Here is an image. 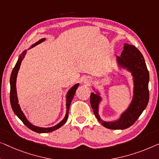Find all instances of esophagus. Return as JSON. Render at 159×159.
<instances>
[{
    "label": "esophagus",
    "mask_w": 159,
    "mask_h": 159,
    "mask_svg": "<svg viewBox=\"0 0 159 159\" xmlns=\"http://www.w3.org/2000/svg\"><path fill=\"white\" fill-rule=\"evenodd\" d=\"M90 79H88V78H86V79H84V83H89V81H90Z\"/></svg>",
    "instance_id": "obj_1"
}]
</instances>
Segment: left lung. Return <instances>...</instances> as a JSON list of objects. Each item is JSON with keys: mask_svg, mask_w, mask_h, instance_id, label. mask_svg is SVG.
Returning <instances> with one entry per match:
<instances>
[{"mask_svg": "<svg viewBox=\"0 0 159 159\" xmlns=\"http://www.w3.org/2000/svg\"><path fill=\"white\" fill-rule=\"evenodd\" d=\"M117 62L120 68H125L133 77L134 90L133 100L120 119L113 122H105L99 115V105L102 98L94 93H91L90 102L96 117L102 125L111 129H124L132 126L146 108L149 100V73L141 52L135 46L125 44L121 55L117 56Z\"/></svg>", "mask_w": 159, "mask_h": 159, "instance_id": "1", "label": "left lung"}]
</instances>
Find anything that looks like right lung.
Here are the masks:
<instances>
[{
	"instance_id": "right-lung-1",
	"label": "right lung",
	"mask_w": 159,
	"mask_h": 159,
	"mask_svg": "<svg viewBox=\"0 0 159 159\" xmlns=\"http://www.w3.org/2000/svg\"><path fill=\"white\" fill-rule=\"evenodd\" d=\"M45 39L43 38V39H41L39 41L36 42L35 44H32L31 46V48H34V46L37 45L38 44H40L41 42L44 41ZM26 52V50H24L23 52L21 53V55H20L19 59H18V61L16 64V66L14 68H13L11 75V78H10V85H11V91H10V101H11V105L12 109L13 111V112L15 113V115L17 116L19 118L20 120L23 122V123L26 125L28 128H30L32 130L36 132V133H50V132H52L57 129L58 128H60V127H62L66 122L67 121L68 117V113H69V108H70L71 102L73 99V97H74L75 91L78 89V87L79 86V84H76L74 85L72 88H71L70 90L68 91L66 95V116H65L64 119L62 120L61 122H59L57 125H55V126L51 127H37L33 125L32 124H31L30 122L28 121V120L26 119V116L24 115V114L23 113V111H21V107H20L19 104V101H18V97H17V93H16V77H17V74L18 72H19L20 66H21V61L23 60L24 56H25Z\"/></svg>"
}]
</instances>
